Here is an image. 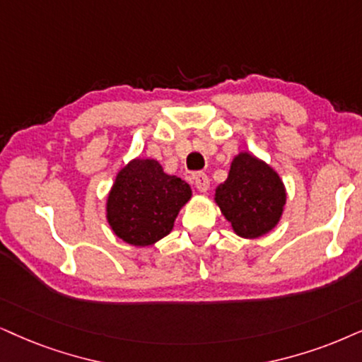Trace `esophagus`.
Segmentation results:
<instances>
[{
    "label": "esophagus",
    "mask_w": 362,
    "mask_h": 362,
    "mask_svg": "<svg viewBox=\"0 0 362 362\" xmlns=\"http://www.w3.org/2000/svg\"><path fill=\"white\" fill-rule=\"evenodd\" d=\"M194 184H195L197 190H199V192H207L209 187H210V180H209V177L205 175V173L199 172V173H195V175H194Z\"/></svg>",
    "instance_id": "1"
}]
</instances>
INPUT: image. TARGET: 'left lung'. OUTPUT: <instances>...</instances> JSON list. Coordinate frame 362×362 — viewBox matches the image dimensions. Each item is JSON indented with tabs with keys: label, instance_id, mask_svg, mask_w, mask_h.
<instances>
[{
	"label": "left lung",
	"instance_id": "left-lung-1",
	"mask_svg": "<svg viewBox=\"0 0 362 362\" xmlns=\"http://www.w3.org/2000/svg\"><path fill=\"white\" fill-rule=\"evenodd\" d=\"M215 204L237 235L257 239L281 221L286 187L272 167L240 152L232 160L227 180L215 189Z\"/></svg>",
	"mask_w": 362,
	"mask_h": 362
}]
</instances>
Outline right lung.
Listing matches in <instances>:
<instances>
[{
  "instance_id": "obj_1",
  "label": "right lung",
  "mask_w": 362,
  "mask_h": 362,
  "mask_svg": "<svg viewBox=\"0 0 362 362\" xmlns=\"http://www.w3.org/2000/svg\"><path fill=\"white\" fill-rule=\"evenodd\" d=\"M190 197V185L163 172L157 160L135 158L117 173L107 199V221L127 244L153 245L170 234Z\"/></svg>"
}]
</instances>
